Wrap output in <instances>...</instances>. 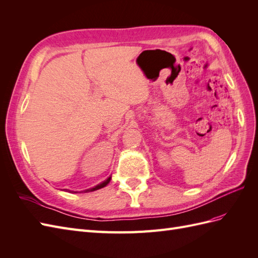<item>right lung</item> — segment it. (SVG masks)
<instances>
[{"mask_svg": "<svg viewBox=\"0 0 258 258\" xmlns=\"http://www.w3.org/2000/svg\"><path fill=\"white\" fill-rule=\"evenodd\" d=\"M111 178H112V176H108L106 179H104L103 182H101L100 184H98V185H96V186H93V187H91V188H88V189H85V190H82L83 192H90V191H95V190H98V189H100V188H103V187H105L108 183H110V181H111ZM64 191H69V192H77V191H73V190H70V189H63Z\"/></svg>", "mask_w": 258, "mask_h": 258, "instance_id": "add662e5", "label": "right lung"}]
</instances>
